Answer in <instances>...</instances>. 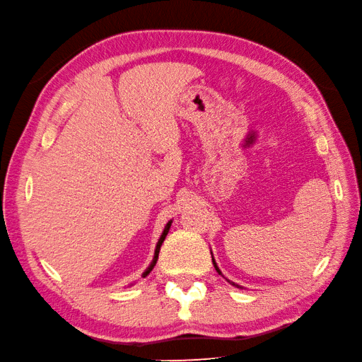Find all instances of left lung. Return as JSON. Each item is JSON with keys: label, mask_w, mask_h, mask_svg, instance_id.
I'll return each mask as SVG.
<instances>
[{"label": "left lung", "mask_w": 362, "mask_h": 362, "mask_svg": "<svg viewBox=\"0 0 362 362\" xmlns=\"http://www.w3.org/2000/svg\"><path fill=\"white\" fill-rule=\"evenodd\" d=\"M211 262H214V266H215V270L218 272V275H221V276H224V275H223V273H221V270H219V267H218V264H216V261H215V258H214V255H211ZM227 281H228V279H227ZM228 283H230V284H232V286H235V287H238V288H243V287H241L240 284H235V283H233V281H228Z\"/></svg>", "instance_id": "1"}]
</instances>
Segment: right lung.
Segmentation results:
<instances>
[{"label":"right lung","instance_id":"obj_1","mask_svg":"<svg viewBox=\"0 0 362 362\" xmlns=\"http://www.w3.org/2000/svg\"><path fill=\"white\" fill-rule=\"evenodd\" d=\"M170 226H172V219H170L169 223L165 224L164 230H163V233H161V236H160V240H158V243H156V247H155V255H153V259H152V262H151V264H148V267L144 270L143 276H147L148 273L152 272V269L155 267V264H156V261H158V253H160V249H161V245H163V243H164V240H165V236H167V233H169V230H170Z\"/></svg>","mask_w":362,"mask_h":362}]
</instances>
